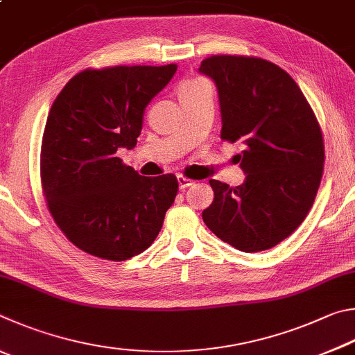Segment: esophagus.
<instances>
[{
    "mask_svg": "<svg viewBox=\"0 0 355 355\" xmlns=\"http://www.w3.org/2000/svg\"><path fill=\"white\" fill-rule=\"evenodd\" d=\"M178 182H179V189H181V190L190 187V185H193V181H191V179H189V178L182 176V174H178Z\"/></svg>",
    "mask_w": 355,
    "mask_h": 355,
    "instance_id": "1",
    "label": "esophagus"
}]
</instances>
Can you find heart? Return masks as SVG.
I'll return each instance as SVG.
<instances>
[{
    "label": "heart",
    "instance_id": "obj_1",
    "mask_svg": "<svg viewBox=\"0 0 355 355\" xmlns=\"http://www.w3.org/2000/svg\"><path fill=\"white\" fill-rule=\"evenodd\" d=\"M201 83V80H185V83H182L181 85H191V84H198Z\"/></svg>",
    "mask_w": 355,
    "mask_h": 355
}]
</instances>
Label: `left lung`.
Here are the masks:
<instances>
[{"mask_svg":"<svg viewBox=\"0 0 355 355\" xmlns=\"http://www.w3.org/2000/svg\"><path fill=\"white\" fill-rule=\"evenodd\" d=\"M200 71L216 84L221 139L243 140L239 187L210 179L214 202L202 212L216 237L243 252L265 251L293 234L312 209L322 178L318 120L295 79L272 62L210 55Z\"/></svg>","mask_w":355,"mask_h":355,"instance_id":"left-lung-1","label":"left lung"}]
</instances>
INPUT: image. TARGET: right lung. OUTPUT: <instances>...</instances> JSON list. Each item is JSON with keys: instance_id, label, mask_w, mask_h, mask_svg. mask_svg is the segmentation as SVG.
Masks as SVG:
<instances>
[{"instance_id": "obj_1", "label": "right lung", "mask_w": 355, "mask_h": 355, "mask_svg": "<svg viewBox=\"0 0 355 355\" xmlns=\"http://www.w3.org/2000/svg\"><path fill=\"white\" fill-rule=\"evenodd\" d=\"M176 70L89 68L54 99L42 139L43 196L65 237L90 256L123 262L148 250L174 202V174L140 176L116 151L137 145L146 105Z\"/></svg>"}]
</instances>
